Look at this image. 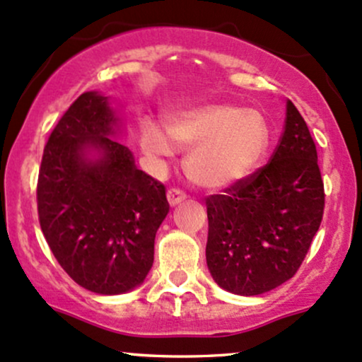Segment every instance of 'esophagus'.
I'll return each mask as SVG.
<instances>
[{"instance_id":"1","label":"esophagus","mask_w":362,"mask_h":362,"mask_svg":"<svg viewBox=\"0 0 362 362\" xmlns=\"http://www.w3.org/2000/svg\"><path fill=\"white\" fill-rule=\"evenodd\" d=\"M185 198H186L185 193H182L181 189H177V188H173V189H169V192H167V200H169V204L173 205V207H174V205L181 204Z\"/></svg>"}]
</instances>
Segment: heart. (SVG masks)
I'll return each mask as SVG.
<instances>
[{
  "label": "heart",
  "mask_w": 362,
  "mask_h": 362,
  "mask_svg": "<svg viewBox=\"0 0 362 362\" xmlns=\"http://www.w3.org/2000/svg\"><path fill=\"white\" fill-rule=\"evenodd\" d=\"M141 148L151 158L173 150L188 151L185 170L195 185L223 189L247 177L269 145L264 115L235 105H205L167 119L165 131L153 122L141 126Z\"/></svg>",
  "instance_id": "heart-1"
}]
</instances>
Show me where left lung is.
<instances>
[{
    "label": "left lung",
    "instance_id": "obj_1",
    "mask_svg": "<svg viewBox=\"0 0 362 362\" xmlns=\"http://www.w3.org/2000/svg\"><path fill=\"white\" fill-rule=\"evenodd\" d=\"M322 209L316 145L288 100L285 129L269 164L207 198L205 257L214 281L247 297L288 281L320 229Z\"/></svg>",
    "mask_w": 362,
    "mask_h": 362
}]
</instances>
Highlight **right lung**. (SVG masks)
<instances>
[{
    "label": "right lung",
    "mask_w": 362,
    "mask_h": 362,
    "mask_svg": "<svg viewBox=\"0 0 362 362\" xmlns=\"http://www.w3.org/2000/svg\"><path fill=\"white\" fill-rule=\"evenodd\" d=\"M119 134L108 96L83 93L49 134L37 177V214L53 255L77 285L100 295L145 281L169 212L165 186L134 165Z\"/></svg>",
    "instance_id": "1"
}]
</instances>
